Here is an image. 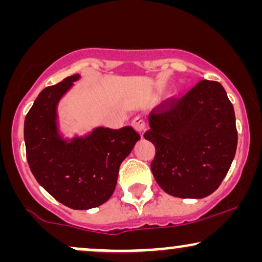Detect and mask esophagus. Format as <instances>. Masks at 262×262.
I'll list each match as a JSON object with an SVG mask.
<instances>
[{
	"label": "esophagus",
	"instance_id": "obj_1",
	"mask_svg": "<svg viewBox=\"0 0 262 262\" xmlns=\"http://www.w3.org/2000/svg\"><path fill=\"white\" fill-rule=\"evenodd\" d=\"M132 125H133L135 130L139 132L141 137H143V132L145 130V128H146V121L144 119V117H140V116L135 117V118L133 119V122H132Z\"/></svg>",
	"mask_w": 262,
	"mask_h": 262
}]
</instances>
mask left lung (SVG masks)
<instances>
[{"instance_id": "obj_1", "label": "left lung", "mask_w": 262, "mask_h": 262, "mask_svg": "<svg viewBox=\"0 0 262 262\" xmlns=\"http://www.w3.org/2000/svg\"><path fill=\"white\" fill-rule=\"evenodd\" d=\"M144 138L155 145L151 171L166 193L203 198L219 187L235 156V113L223 86L202 80L149 114Z\"/></svg>"}]
</instances>
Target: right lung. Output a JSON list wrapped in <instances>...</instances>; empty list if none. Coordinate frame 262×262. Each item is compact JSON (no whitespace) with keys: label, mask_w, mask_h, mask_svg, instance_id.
<instances>
[{"label":"right lung","mask_w":262,"mask_h":262,"mask_svg":"<svg viewBox=\"0 0 262 262\" xmlns=\"http://www.w3.org/2000/svg\"><path fill=\"white\" fill-rule=\"evenodd\" d=\"M80 75L69 76L38 95L25 121L28 165L45 191L73 209L101 206L112 196L122 161L140 135L132 127L95 128L85 137L64 139L56 108Z\"/></svg>","instance_id":"add662e5"}]
</instances>
